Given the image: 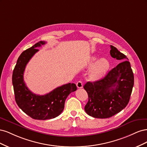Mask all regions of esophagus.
<instances>
[{"label":"esophagus","instance_id":"obj_1","mask_svg":"<svg viewBox=\"0 0 147 147\" xmlns=\"http://www.w3.org/2000/svg\"><path fill=\"white\" fill-rule=\"evenodd\" d=\"M77 86L78 88H83V83L81 81H78L77 83Z\"/></svg>","mask_w":147,"mask_h":147}]
</instances>
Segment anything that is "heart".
I'll use <instances>...</instances> for the list:
<instances>
[{"instance_id": "heart-1", "label": "heart", "mask_w": 147, "mask_h": 147, "mask_svg": "<svg viewBox=\"0 0 147 147\" xmlns=\"http://www.w3.org/2000/svg\"><path fill=\"white\" fill-rule=\"evenodd\" d=\"M97 59V58L96 57H92L89 63V66L91 67L94 65ZM94 65L91 68L90 75H89V78L91 80H97L104 76L109 70L110 64L107 59L102 58L97 61Z\"/></svg>"}]
</instances>
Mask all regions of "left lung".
Masks as SVG:
<instances>
[{"label":"left lung","mask_w":147,"mask_h":147,"mask_svg":"<svg viewBox=\"0 0 147 147\" xmlns=\"http://www.w3.org/2000/svg\"><path fill=\"white\" fill-rule=\"evenodd\" d=\"M110 55L121 62L99 80L87 82L83 88L88 93V102L84 107L88 115L96 118L113 117L129 103L134 78L126 55L110 45Z\"/></svg>","instance_id":"8db88e82"}]
</instances>
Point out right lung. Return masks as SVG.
Instances as JSON below:
<instances>
[{
  "instance_id": "1",
  "label": "right lung",
  "mask_w": 147,
  "mask_h": 147,
  "mask_svg": "<svg viewBox=\"0 0 147 147\" xmlns=\"http://www.w3.org/2000/svg\"><path fill=\"white\" fill-rule=\"evenodd\" d=\"M40 41L24 51L19 56L12 75V83L15 100L19 107L28 116L35 119L45 120L56 118L63 112L67 96L77 90L74 83H67L55 88L47 94H34L24 82V72L29 60L38 50L37 47L45 45Z\"/></svg>"
}]
</instances>
